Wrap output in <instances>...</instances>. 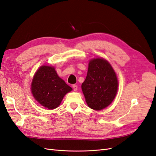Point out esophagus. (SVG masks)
<instances>
[{
    "instance_id": "esophagus-1",
    "label": "esophagus",
    "mask_w": 156,
    "mask_h": 156,
    "mask_svg": "<svg viewBox=\"0 0 156 156\" xmlns=\"http://www.w3.org/2000/svg\"><path fill=\"white\" fill-rule=\"evenodd\" d=\"M72 87H73V89L75 91L77 90V86L76 85H72Z\"/></svg>"
}]
</instances>
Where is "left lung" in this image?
<instances>
[{
	"mask_svg": "<svg viewBox=\"0 0 156 156\" xmlns=\"http://www.w3.org/2000/svg\"><path fill=\"white\" fill-rule=\"evenodd\" d=\"M118 87L116 73L108 61L103 58L90 60L81 89L90 108L101 111L107 107L115 99Z\"/></svg>",
	"mask_w": 156,
	"mask_h": 156,
	"instance_id": "left-lung-1",
	"label": "left lung"
}]
</instances>
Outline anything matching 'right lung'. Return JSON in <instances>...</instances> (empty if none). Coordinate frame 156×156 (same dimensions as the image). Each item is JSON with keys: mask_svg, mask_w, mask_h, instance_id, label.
Segmentation results:
<instances>
[{"mask_svg": "<svg viewBox=\"0 0 156 156\" xmlns=\"http://www.w3.org/2000/svg\"><path fill=\"white\" fill-rule=\"evenodd\" d=\"M72 88L57 74L51 66H41L34 75L31 91L34 98L49 110L59 107L64 96Z\"/></svg>", "mask_w": 156, "mask_h": 156, "instance_id": "obj_1", "label": "right lung"}]
</instances>
